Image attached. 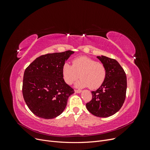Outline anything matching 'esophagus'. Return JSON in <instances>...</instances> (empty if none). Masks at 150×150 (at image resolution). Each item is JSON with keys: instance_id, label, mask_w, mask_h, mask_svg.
<instances>
[{"instance_id": "1", "label": "esophagus", "mask_w": 150, "mask_h": 150, "mask_svg": "<svg viewBox=\"0 0 150 150\" xmlns=\"http://www.w3.org/2000/svg\"><path fill=\"white\" fill-rule=\"evenodd\" d=\"M74 91H75V93H80L81 92V91L79 90V89H75Z\"/></svg>"}]
</instances>
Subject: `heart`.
I'll return each instance as SVG.
<instances>
[{"instance_id": "b5f03b06", "label": "heart", "mask_w": 150, "mask_h": 150, "mask_svg": "<svg viewBox=\"0 0 150 150\" xmlns=\"http://www.w3.org/2000/svg\"><path fill=\"white\" fill-rule=\"evenodd\" d=\"M62 74L64 82L71 85L79 78L78 83L81 88L89 87L96 89L103 84L106 77V68L104 64L97 62L86 56H81L74 59L72 66L66 62L62 67Z\"/></svg>"}]
</instances>
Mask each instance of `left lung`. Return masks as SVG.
Returning <instances> with one entry per match:
<instances>
[{
  "label": "left lung",
  "mask_w": 150,
  "mask_h": 150,
  "mask_svg": "<svg viewBox=\"0 0 150 150\" xmlns=\"http://www.w3.org/2000/svg\"><path fill=\"white\" fill-rule=\"evenodd\" d=\"M97 57L106 68V77L100 88L91 91L92 99L86 106L93 115L106 117L115 114L123 104L127 79L124 69L116 60L104 56Z\"/></svg>",
  "instance_id": "1"
}]
</instances>
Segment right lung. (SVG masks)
Masks as SVG:
<instances>
[{"instance_id": "right-lung-1", "label": "right lung", "mask_w": 150, "mask_h": 150, "mask_svg": "<svg viewBox=\"0 0 150 150\" xmlns=\"http://www.w3.org/2000/svg\"><path fill=\"white\" fill-rule=\"evenodd\" d=\"M74 51H66L42 55L26 68L22 94L29 110L44 119L60 115L67 99L74 93L63 79L62 67Z\"/></svg>"}]
</instances>
